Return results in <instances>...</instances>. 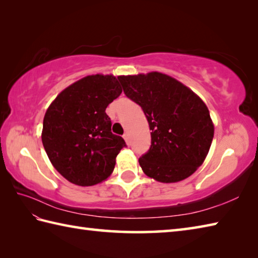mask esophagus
<instances>
[{"mask_svg":"<svg viewBox=\"0 0 258 258\" xmlns=\"http://www.w3.org/2000/svg\"><path fill=\"white\" fill-rule=\"evenodd\" d=\"M123 138H124V140H125L126 143H127V145H130V136H128V134H127V133H125V134L123 135Z\"/></svg>","mask_w":258,"mask_h":258,"instance_id":"esophagus-1","label":"esophagus"}]
</instances>
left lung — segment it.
<instances>
[{
    "label": "left lung",
    "instance_id": "8db88e82",
    "mask_svg": "<svg viewBox=\"0 0 258 258\" xmlns=\"http://www.w3.org/2000/svg\"><path fill=\"white\" fill-rule=\"evenodd\" d=\"M125 95L143 109L151 147L139 158L143 172L162 183L179 182L199 168L213 141L214 125L205 103L166 74L118 76Z\"/></svg>",
    "mask_w": 258,
    "mask_h": 258
}]
</instances>
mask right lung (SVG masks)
<instances>
[{
  "instance_id": "right-lung-1",
  "label": "right lung",
  "mask_w": 258,
  "mask_h": 258,
  "mask_svg": "<svg viewBox=\"0 0 258 258\" xmlns=\"http://www.w3.org/2000/svg\"><path fill=\"white\" fill-rule=\"evenodd\" d=\"M122 93L113 75H89L67 87L48 106L42 142L56 171L69 182L92 186L112 174L126 146L111 132L105 109Z\"/></svg>"
}]
</instances>
